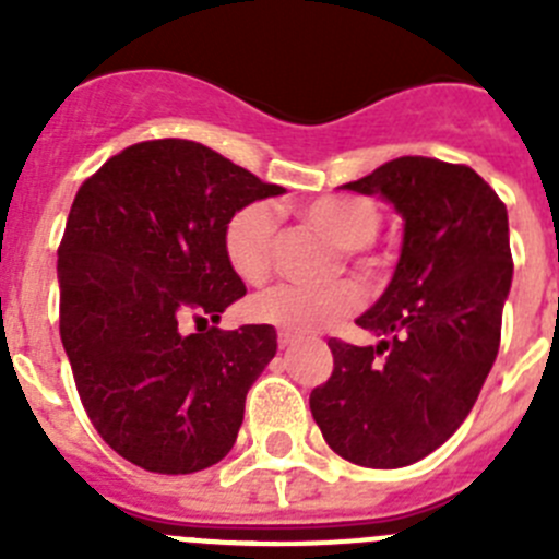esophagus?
Returning a JSON list of instances; mask_svg holds the SVG:
<instances>
[{
	"mask_svg": "<svg viewBox=\"0 0 559 559\" xmlns=\"http://www.w3.org/2000/svg\"><path fill=\"white\" fill-rule=\"evenodd\" d=\"M296 338H299V335L290 333V330H280V333H276V344H280V349H285V347H290V344H296Z\"/></svg>",
	"mask_w": 559,
	"mask_h": 559,
	"instance_id": "34e87169",
	"label": "esophagus"
}]
</instances>
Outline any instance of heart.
Wrapping results in <instances>:
<instances>
[{
    "label": "heart",
    "instance_id": "heart-1",
    "mask_svg": "<svg viewBox=\"0 0 559 559\" xmlns=\"http://www.w3.org/2000/svg\"><path fill=\"white\" fill-rule=\"evenodd\" d=\"M308 224L319 226L341 249H367L380 229V212L369 199L360 195H322L299 206ZM276 215L265 201L246 204L226 221L224 254L229 269L246 285H263L274 265ZM364 299V290L353 280H335L328 285H276L249 305L257 322L288 328L296 333H310L333 324L347 316Z\"/></svg>",
    "mask_w": 559,
    "mask_h": 559
}]
</instances>
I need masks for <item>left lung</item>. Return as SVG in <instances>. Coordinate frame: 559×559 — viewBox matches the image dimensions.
<instances>
[{"label":"left lung","instance_id":"obj_1","mask_svg":"<svg viewBox=\"0 0 559 559\" xmlns=\"http://www.w3.org/2000/svg\"><path fill=\"white\" fill-rule=\"evenodd\" d=\"M403 218L392 283L355 324L380 335L330 338L333 374L310 412L341 459L406 467L464 423L496 364L512 285L507 206L467 165L400 156L344 185Z\"/></svg>","mask_w":559,"mask_h":559}]
</instances>
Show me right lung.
<instances>
[{"mask_svg":"<svg viewBox=\"0 0 559 559\" xmlns=\"http://www.w3.org/2000/svg\"><path fill=\"white\" fill-rule=\"evenodd\" d=\"M283 192L190 140L126 147L78 190L58 249L61 341L92 426L136 467L185 476L235 445L276 330L185 324L221 322L246 294L224 226Z\"/></svg>","mask_w":559,"mask_h":559,"instance_id":"obj_1","label":"right lung"}]
</instances>
